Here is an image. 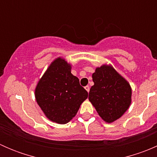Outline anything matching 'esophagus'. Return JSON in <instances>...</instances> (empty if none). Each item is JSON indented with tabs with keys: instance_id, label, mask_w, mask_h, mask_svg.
Returning a JSON list of instances; mask_svg holds the SVG:
<instances>
[{
	"instance_id": "1",
	"label": "esophagus",
	"mask_w": 157,
	"mask_h": 157,
	"mask_svg": "<svg viewBox=\"0 0 157 157\" xmlns=\"http://www.w3.org/2000/svg\"><path fill=\"white\" fill-rule=\"evenodd\" d=\"M85 90H86V91H87L88 93H89V91H90V86H85Z\"/></svg>"
}]
</instances>
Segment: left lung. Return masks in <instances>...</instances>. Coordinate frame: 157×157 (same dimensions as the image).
I'll use <instances>...</instances> for the list:
<instances>
[{"label": "left lung", "instance_id": "obj_1", "mask_svg": "<svg viewBox=\"0 0 157 157\" xmlns=\"http://www.w3.org/2000/svg\"><path fill=\"white\" fill-rule=\"evenodd\" d=\"M92 77L94 85L90 88L89 100L105 122H113L131 105L130 84L112 66L97 67Z\"/></svg>", "mask_w": 157, "mask_h": 157}]
</instances>
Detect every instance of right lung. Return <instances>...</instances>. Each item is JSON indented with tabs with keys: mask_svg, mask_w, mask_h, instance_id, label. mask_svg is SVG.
Instances as JSON below:
<instances>
[{
	"mask_svg": "<svg viewBox=\"0 0 157 157\" xmlns=\"http://www.w3.org/2000/svg\"><path fill=\"white\" fill-rule=\"evenodd\" d=\"M38 105L47 118L67 124L77 113L88 93L71 74V66L61 58L55 59L38 83L35 90Z\"/></svg>",
	"mask_w": 157,
	"mask_h": 157,
	"instance_id": "add662e5",
	"label": "right lung"
}]
</instances>
